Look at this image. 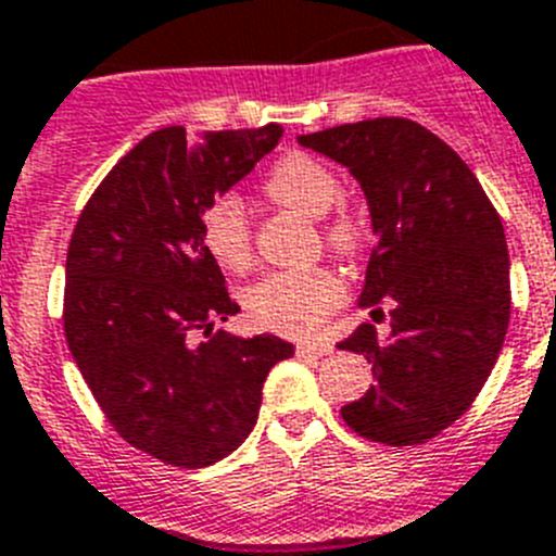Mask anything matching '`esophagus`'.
<instances>
[{
	"instance_id": "1",
	"label": "esophagus",
	"mask_w": 556,
	"mask_h": 556,
	"mask_svg": "<svg viewBox=\"0 0 556 556\" xmlns=\"http://www.w3.org/2000/svg\"><path fill=\"white\" fill-rule=\"evenodd\" d=\"M298 353H301V356H331L333 348L326 345V342H301V345H298Z\"/></svg>"
}]
</instances>
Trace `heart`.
Segmentation results:
<instances>
[{
    "mask_svg": "<svg viewBox=\"0 0 556 556\" xmlns=\"http://www.w3.org/2000/svg\"><path fill=\"white\" fill-rule=\"evenodd\" d=\"M264 191L278 205L301 211L308 217H326L323 236L333 253L351 258L365 248V219L348 205H337L342 186L337 172L323 161L306 152H287L267 172ZM200 239L211 258L230 273H244L253 262L248 214L242 200L230 191L214 194L200 211ZM342 298L345 287L331 269H283L264 275L262 281L253 283L244 306L255 326L289 337H306L326 323Z\"/></svg>",
    "mask_w": 556,
    "mask_h": 556,
    "instance_id": "heart-1",
    "label": "heart"
}]
</instances>
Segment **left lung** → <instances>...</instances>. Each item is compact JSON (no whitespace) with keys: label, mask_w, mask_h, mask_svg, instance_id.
<instances>
[{"label":"left lung","mask_w":556,"mask_h":556,"mask_svg":"<svg viewBox=\"0 0 556 556\" xmlns=\"http://www.w3.org/2000/svg\"><path fill=\"white\" fill-rule=\"evenodd\" d=\"M298 141L348 166L365 189L378 242L358 306L376 317L390 308L384 342L365 323L337 345L372 362L376 378L342 406V420L372 443H426L470 409L507 337L513 298L498 211L470 166L404 116Z\"/></svg>","instance_id":"left-lung-1"}]
</instances>
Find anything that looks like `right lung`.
<instances>
[{
    "label": "right lung",
    "instance_id": "add662e5",
    "mask_svg": "<svg viewBox=\"0 0 556 556\" xmlns=\"http://www.w3.org/2000/svg\"><path fill=\"white\" fill-rule=\"evenodd\" d=\"M281 125L150 132L88 198L66 253L63 331L113 431L172 468H205L253 431L262 387L294 348L214 331L239 312L200 211L278 144Z\"/></svg>",
    "mask_w": 556,
    "mask_h": 556
}]
</instances>
